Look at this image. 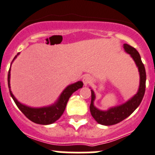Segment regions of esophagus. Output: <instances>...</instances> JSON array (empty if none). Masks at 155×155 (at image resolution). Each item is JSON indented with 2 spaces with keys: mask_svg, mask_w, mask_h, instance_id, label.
I'll return each mask as SVG.
<instances>
[{
  "mask_svg": "<svg viewBox=\"0 0 155 155\" xmlns=\"http://www.w3.org/2000/svg\"><path fill=\"white\" fill-rule=\"evenodd\" d=\"M83 83H84V85H88V84H90L91 83V77L90 76H85L83 77Z\"/></svg>",
  "mask_w": 155,
  "mask_h": 155,
  "instance_id": "34e87169",
  "label": "esophagus"
}]
</instances>
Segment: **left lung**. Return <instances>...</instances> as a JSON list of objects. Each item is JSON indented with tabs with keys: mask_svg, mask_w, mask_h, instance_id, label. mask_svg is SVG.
Segmentation results:
<instances>
[{
	"mask_svg": "<svg viewBox=\"0 0 155 155\" xmlns=\"http://www.w3.org/2000/svg\"><path fill=\"white\" fill-rule=\"evenodd\" d=\"M124 49L128 54L131 55V57L134 58L139 69L140 76L139 91L134 97H132L126 103L120 106L110 108L106 111H103L98 110L94 106L95 95H94V91L91 90V103L90 106V110H91L93 118L99 124L104 125V126H111V125L117 124L118 122H122L125 118L130 116L132 113L137 109L144 96L145 87H146V71H145L144 65L141 61L140 54L135 48L127 44H124Z\"/></svg>",
	"mask_w": 155,
	"mask_h": 155,
	"instance_id": "left-lung-1",
	"label": "left lung"
}]
</instances>
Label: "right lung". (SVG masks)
<instances>
[{
	"label": "right lung",
	"instance_id": "1",
	"mask_svg": "<svg viewBox=\"0 0 155 155\" xmlns=\"http://www.w3.org/2000/svg\"><path fill=\"white\" fill-rule=\"evenodd\" d=\"M17 55L14 58L13 60H15V58L17 57ZM10 69L11 68H9L8 74V88L11 96H12V99L14 100L17 107L19 108V110L21 112L23 113L25 116L27 118H29L30 121L35 122V123H37V124L48 125L56 122L62 115L63 112H64V109H65V107H66L67 102H68L71 95L75 91L79 90V88H82L83 86V82L81 81L73 83V84L68 86V87H67L66 88L64 89V91H63L60 97H59L58 101L54 104L50 106V107L33 108V107H27V106H25L23 104H21V103H19L18 101L16 100V98L15 97L12 91H11Z\"/></svg>",
	"mask_w": 155,
	"mask_h": 155
}]
</instances>
